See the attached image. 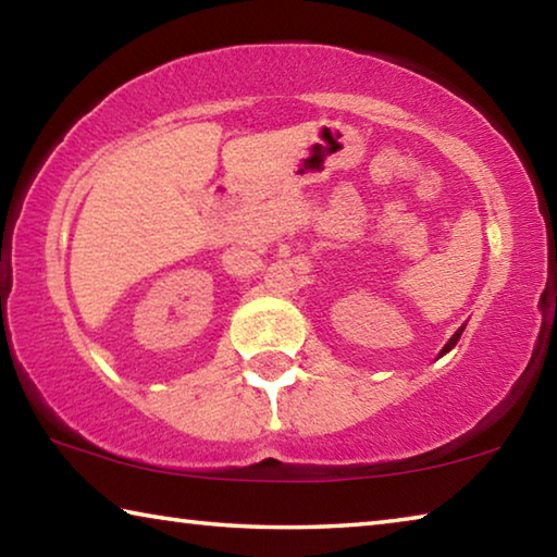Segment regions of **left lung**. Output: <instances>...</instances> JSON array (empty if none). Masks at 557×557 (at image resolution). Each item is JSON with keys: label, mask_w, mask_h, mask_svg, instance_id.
Returning <instances> with one entry per match:
<instances>
[{"label": "left lung", "mask_w": 557, "mask_h": 557, "mask_svg": "<svg viewBox=\"0 0 557 557\" xmlns=\"http://www.w3.org/2000/svg\"><path fill=\"white\" fill-rule=\"evenodd\" d=\"M461 332H465V326H461V329H457V332H455V336H451L449 338V342H447V346L445 348H442V354H447L449 351V348H455L457 346V342H459V336H461ZM440 354V356H442Z\"/></svg>", "instance_id": "1"}]
</instances>
